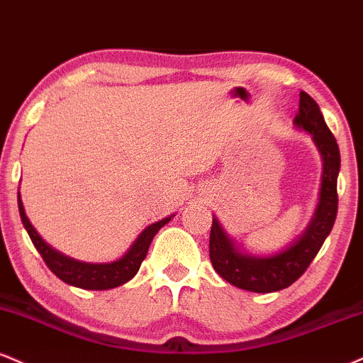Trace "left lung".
I'll return each mask as SVG.
<instances>
[{
    "mask_svg": "<svg viewBox=\"0 0 363 363\" xmlns=\"http://www.w3.org/2000/svg\"><path fill=\"white\" fill-rule=\"evenodd\" d=\"M294 126L311 135L321 155L323 172L318 204L306 228L281 250L255 255L226 233L220 220L213 216L209 233V259L226 282L250 292H276L289 287L303 276L330 235L338 211L336 179L340 172V148L330 132L320 106L304 91L299 93V113Z\"/></svg>",
    "mask_w": 363,
    "mask_h": 363,
    "instance_id": "left-lung-1",
    "label": "left lung"
}]
</instances>
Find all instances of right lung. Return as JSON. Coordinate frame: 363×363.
Segmentation results:
<instances>
[{
    "mask_svg": "<svg viewBox=\"0 0 363 363\" xmlns=\"http://www.w3.org/2000/svg\"><path fill=\"white\" fill-rule=\"evenodd\" d=\"M18 209L21 223H23L25 230L28 231L30 240H32L35 248H37L38 253L42 255L47 267H49L60 281L69 284V286L87 291L113 289V287L123 286L125 282H128L130 279L137 276L140 265H142L143 259L147 257L148 247H150L155 233L162 228L164 225H167L169 221L172 220V216H176V213H174V215H169L162 218V220L155 221V223L148 225L132 243V247H130L120 259L111 262H82L72 259V257L64 255L62 252L55 250L54 247H50L49 243L38 235V231L33 228L27 213H25L23 201H21L20 193Z\"/></svg>",
    "mask_w": 363,
    "mask_h": 363,
    "instance_id": "1",
    "label": "right lung"
}]
</instances>
